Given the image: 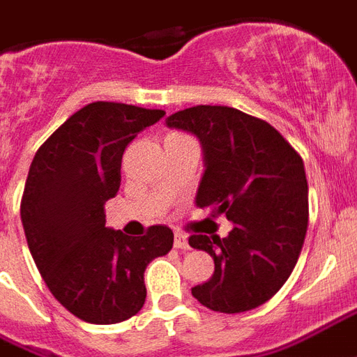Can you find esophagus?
Instances as JSON below:
<instances>
[{"label": "esophagus", "mask_w": 357, "mask_h": 357, "mask_svg": "<svg viewBox=\"0 0 357 357\" xmlns=\"http://www.w3.org/2000/svg\"><path fill=\"white\" fill-rule=\"evenodd\" d=\"M175 248H181V250H188L190 248L188 237H186L182 231L175 233Z\"/></svg>", "instance_id": "1"}]
</instances>
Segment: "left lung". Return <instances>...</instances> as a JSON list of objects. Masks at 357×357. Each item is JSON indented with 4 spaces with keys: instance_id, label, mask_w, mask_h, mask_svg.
I'll list each match as a JSON object with an SVG mask.
<instances>
[{
    "instance_id": "1",
    "label": "left lung",
    "mask_w": 357,
    "mask_h": 357,
    "mask_svg": "<svg viewBox=\"0 0 357 357\" xmlns=\"http://www.w3.org/2000/svg\"><path fill=\"white\" fill-rule=\"evenodd\" d=\"M194 133L205 173L195 205L233 222L227 237L192 235V248L208 252L214 273L192 296L216 312L264 305L288 280L309 226V186L301 156L265 120L233 107L197 105L165 120Z\"/></svg>"
}]
</instances>
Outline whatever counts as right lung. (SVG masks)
I'll list each match as a JSON object with an SVG mask.
<instances>
[{
  "mask_svg": "<svg viewBox=\"0 0 357 357\" xmlns=\"http://www.w3.org/2000/svg\"><path fill=\"white\" fill-rule=\"evenodd\" d=\"M165 112L96 101L69 116L37 150L20 216L29 252L52 296L88 324H118L143 309L144 269L173 248L167 226L143 237L105 227L120 188L126 146Z\"/></svg>",
  "mask_w": 357,
  "mask_h": 357,
  "instance_id": "add662e5",
  "label": "right lung"
}]
</instances>
